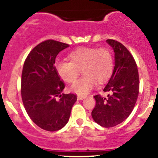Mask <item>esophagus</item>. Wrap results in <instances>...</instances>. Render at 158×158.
Instances as JSON below:
<instances>
[{
	"label": "esophagus",
	"instance_id": "1",
	"mask_svg": "<svg viewBox=\"0 0 158 158\" xmlns=\"http://www.w3.org/2000/svg\"><path fill=\"white\" fill-rule=\"evenodd\" d=\"M85 98V96H80V95H78L77 96V98L79 100H82V99H84Z\"/></svg>",
	"mask_w": 158,
	"mask_h": 158
}]
</instances>
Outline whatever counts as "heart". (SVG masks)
<instances>
[{
  "label": "heart",
  "instance_id": "heart-1",
  "mask_svg": "<svg viewBox=\"0 0 158 158\" xmlns=\"http://www.w3.org/2000/svg\"><path fill=\"white\" fill-rule=\"evenodd\" d=\"M69 62L57 60L54 65L59 77L67 83L77 79L79 70L83 77L76 81L70 90L80 96H85L95 86L96 82L102 84L111 77L114 69L112 53L106 47H80L68 54Z\"/></svg>",
  "mask_w": 158,
  "mask_h": 158
}]
</instances>
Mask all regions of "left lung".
Segmentation results:
<instances>
[{
    "label": "left lung",
    "instance_id": "left-lung-1",
    "mask_svg": "<svg viewBox=\"0 0 158 158\" xmlns=\"http://www.w3.org/2000/svg\"><path fill=\"white\" fill-rule=\"evenodd\" d=\"M114 52V67L103 91L107 97L94 96L96 104L92 111L93 120L101 126L111 128L130 115L139 93V76L135 59L128 49L118 41L107 40Z\"/></svg>",
    "mask_w": 158,
    "mask_h": 158
}]
</instances>
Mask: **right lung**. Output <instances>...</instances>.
<instances>
[{
    "mask_svg": "<svg viewBox=\"0 0 158 158\" xmlns=\"http://www.w3.org/2000/svg\"><path fill=\"white\" fill-rule=\"evenodd\" d=\"M69 45L53 40L40 43L24 62L21 77L22 101L31 120L49 131L67 124L77 100L74 94L63 93L65 84L56 73V57ZM60 98L58 100L57 98Z\"/></svg>",
    "mask_w": 158,
    "mask_h": 158,
    "instance_id": "add662e5",
    "label": "right lung"
}]
</instances>
